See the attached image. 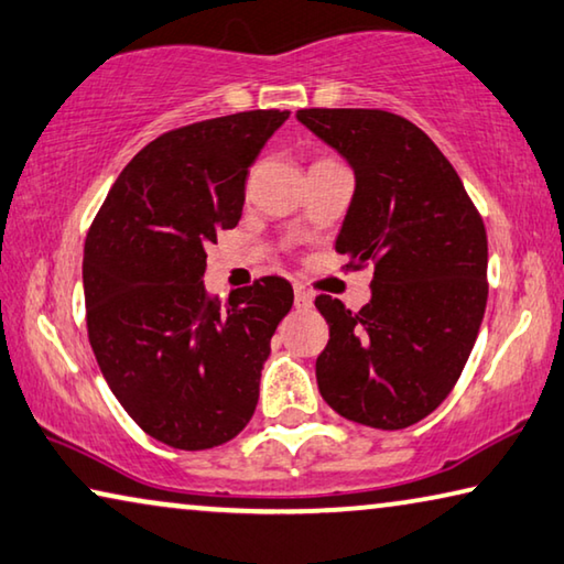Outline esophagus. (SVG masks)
<instances>
[{
	"instance_id": "obj_1",
	"label": "esophagus",
	"mask_w": 564,
	"mask_h": 564,
	"mask_svg": "<svg viewBox=\"0 0 564 564\" xmlns=\"http://www.w3.org/2000/svg\"><path fill=\"white\" fill-rule=\"evenodd\" d=\"M293 301H296V308L306 311V308H311V303H314V293H311L306 285L296 283L293 285Z\"/></svg>"
}]
</instances>
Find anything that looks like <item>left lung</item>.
Segmentation results:
<instances>
[{
    "mask_svg": "<svg viewBox=\"0 0 564 564\" xmlns=\"http://www.w3.org/2000/svg\"><path fill=\"white\" fill-rule=\"evenodd\" d=\"M356 187L336 250L373 263L371 301L318 296L326 404L356 424L406 429L449 397L487 306V230L457 170L414 122L387 110H299Z\"/></svg>",
    "mask_w": 564,
    "mask_h": 564,
    "instance_id": "1",
    "label": "left lung"
}]
</instances>
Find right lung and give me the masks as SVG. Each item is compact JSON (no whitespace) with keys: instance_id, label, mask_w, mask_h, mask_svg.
<instances>
[{"instance_id":"add662e5","label":"right lung","mask_w":564,"mask_h":564,"mask_svg":"<svg viewBox=\"0 0 564 564\" xmlns=\"http://www.w3.org/2000/svg\"><path fill=\"white\" fill-rule=\"evenodd\" d=\"M289 115L250 110L165 132L124 165L87 234L89 346L132 422L173 449L243 432L271 336L293 306L279 275L226 303L203 285L205 246L238 226L248 167Z\"/></svg>"}]
</instances>
